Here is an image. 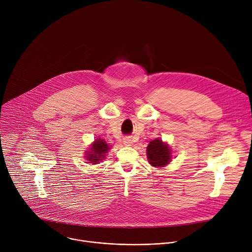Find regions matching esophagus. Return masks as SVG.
<instances>
[{
	"mask_svg": "<svg viewBox=\"0 0 252 252\" xmlns=\"http://www.w3.org/2000/svg\"><path fill=\"white\" fill-rule=\"evenodd\" d=\"M123 142H124V145L126 146V147H130L131 146V139L129 137H125Z\"/></svg>",
	"mask_w": 252,
	"mask_h": 252,
	"instance_id": "1",
	"label": "esophagus"
}]
</instances>
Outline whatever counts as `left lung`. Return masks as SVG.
Segmentation results:
<instances>
[{"label": "left lung", "mask_w": 252, "mask_h": 252, "mask_svg": "<svg viewBox=\"0 0 252 252\" xmlns=\"http://www.w3.org/2000/svg\"><path fill=\"white\" fill-rule=\"evenodd\" d=\"M147 155L150 163L153 166L162 167L170 160V151L161 139H155L150 142L147 149Z\"/></svg>", "instance_id": "1"}]
</instances>
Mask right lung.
Masks as SVG:
<instances>
[{"label": "right lung", "instance_id": "1", "mask_svg": "<svg viewBox=\"0 0 252 252\" xmlns=\"http://www.w3.org/2000/svg\"><path fill=\"white\" fill-rule=\"evenodd\" d=\"M91 150L92 152L88 154L89 156H87V158L89 161H91L90 163H96L105 157V154L107 150H110V147L105 140L98 138L94 141V143H93Z\"/></svg>", "mask_w": 252, "mask_h": 252}]
</instances>
